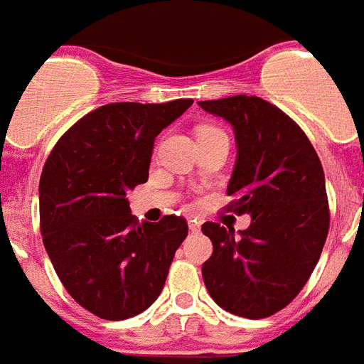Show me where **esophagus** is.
Instances as JSON below:
<instances>
[{
	"mask_svg": "<svg viewBox=\"0 0 364 364\" xmlns=\"http://www.w3.org/2000/svg\"><path fill=\"white\" fill-rule=\"evenodd\" d=\"M188 228H190L191 232H199L200 231V223L197 222V220H190V222H188Z\"/></svg>",
	"mask_w": 364,
	"mask_h": 364,
	"instance_id": "obj_1",
	"label": "esophagus"
}]
</instances>
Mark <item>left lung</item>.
Listing matches in <instances>:
<instances>
[{
    "mask_svg": "<svg viewBox=\"0 0 364 364\" xmlns=\"http://www.w3.org/2000/svg\"><path fill=\"white\" fill-rule=\"evenodd\" d=\"M229 122L237 161L228 196L248 229L206 222L214 252L203 280L216 304L240 318H269L297 297L318 264L329 232L325 174L312 142L278 107L255 95L199 101Z\"/></svg>",
    "mask_w": 364,
    "mask_h": 364,
    "instance_id": "left-lung-1",
    "label": "left lung"
}]
</instances>
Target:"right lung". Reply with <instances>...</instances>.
<instances>
[{
    "label": "right lung",
    "mask_w": 364,
    "mask_h": 364,
    "mask_svg": "<svg viewBox=\"0 0 364 364\" xmlns=\"http://www.w3.org/2000/svg\"><path fill=\"white\" fill-rule=\"evenodd\" d=\"M191 103L103 105L58 141L43 167L46 254L69 295L97 318L120 321L144 312L188 237L182 216L135 220L126 196L148 180L156 136Z\"/></svg>",
    "instance_id": "obj_1"
}]
</instances>
